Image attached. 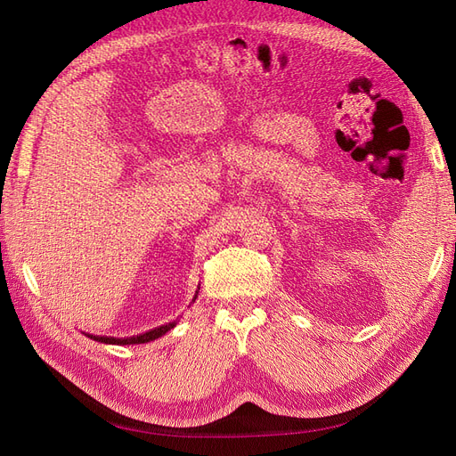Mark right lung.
<instances>
[{"mask_svg": "<svg viewBox=\"0 0 456 456\" xmlns=\"http://www.w3.org/2000/svg\"><path fill=\"white\" fill-rule=\"evenodd\" d=\"M198 291H200V287H198ZM198 291H196V297H194V300L198 298ZM173 327H176V322H171V323H167V325H161V327L151 329V330H148V333L136 335V337H127V338H114V337H96V335H89V333H87V337H89V338H93V340H96V342H102V344H118V346H126V344H144V342H151V340H156V338L163 337L165 333H169V330H171Z\"/></svg>", "mask_w": 456, "mask_h": 456, "instance_id": "1", "label": "right lung"}]
</instances>
